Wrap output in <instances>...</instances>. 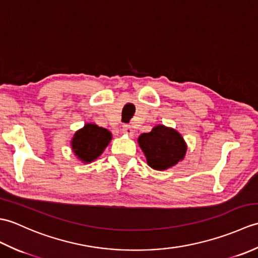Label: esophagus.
Instances as JSON below:
<instances>
[{"label": "esophagus", "instance_id": "obj_1", "mask_svg": "<svg viewBox=\"0 0 258 258\" xmlns=\"http://www.w3.org/2000/svg\"><path fill=\"white\" fill-rule=\"evenodd\" d=\"M122 132L125 135H128V136H133V134H134V131H133L132 127H131L130 125H124L123 128H122Z\"/></svg>", "mask_w": 258, "mask_h": 258}]
</instances>
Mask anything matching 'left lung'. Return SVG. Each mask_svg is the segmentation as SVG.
Returning <instances> with one entry per match:
<instances>
[{"label":"left lung","mask_w":258,"mask_h":258,"mask_svg":"<svg viewBox=\"0 0 258 258\" xmlns=\"http://www.w3.org/2000/svg\"><path fill=\"white\" fill-rule=\"evenodd\" d=\"M147 164L157 171H164L182 161L187 146L177 131L157 125L150 133H143L138 140Z\"/></svg>","instance_id":"obj_1"}]
</instances>
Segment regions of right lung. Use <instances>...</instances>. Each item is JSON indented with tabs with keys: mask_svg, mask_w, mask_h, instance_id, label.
<instances>
[{
	"mask_svg": "<svg viewBox=\"0 0 258 258\" xmlns=\"http://www.w3.org/2000/svg\"><path fill=\"white\" fill-rule=\"evenodd\" d=\"M111 140L112 134L108 130L89 123L74 134L71 145L78 158L91 163L102 154Z\"/></svg>",
	"mask_w": 258,
	"mask_h": 258,
	"instance_id": "1",
	"label": "right lung"
}]
</instances>
